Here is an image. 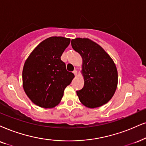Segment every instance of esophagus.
I'll list each match as a JSON object with an SVG mask.
<instances>
[{
    "mask_svg": "<svg viewBox=\"0 0 146 146\" xmlns=\"http://www.w3.org/2000/svg\"><path fill=\"white\" fill-rule=\"evenodd\" d=\"M73 74H74V75H75V76H77V71L76 69H75L74 71H73Z\"/></svg>",
    "mask_w": 146,
    "mask_h": 146,
    "instance_id": "1",
    "label": "esophagus"
}]
</instances>
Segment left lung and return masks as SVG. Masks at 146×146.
Instances as JSON below:
<instances>
[{"label":"left lung","mask_w":146,"mask_h":146,"mask_svg":"<svg viewBox=\"0 0 146 146\" xmlns=\"http://www.w3.org/2000/svg\"><path fill=\"white\" fill-rule=\"evenodd\" d=\"M73 50L82 56L84 88L77 91L82 104L90 108L106 104L115 93L118 72L113 60L99 44L89 38L71 40Z\"/></svg>","instance_id":"obj_1"}]
</instances>
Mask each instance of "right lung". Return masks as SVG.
Returning a JSON list of instances; mask_svg holds the SVG:
<instances>
[{"label": "right lung", "mask_w": 146, "mask_h": 146, "mask_svg": "<svg viewBox=\"0 0 146 146\" xmlns=\"http://www.w3.org/2000/svg\"><path fill=\"white\" fill-rule=\"evenodd\" d=\"M70 38L50 37L38 44L24 63L22 79L27 97L37 106L54 108L59 104L64 90L75 75L67 71L60 59Z\"/></svg>", "instance_id": "1"}]
</instances>
